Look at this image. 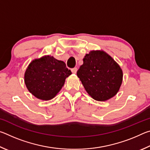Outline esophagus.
<instances>
[{
    "label": "esophagus",
    "mask_w": 150,
    "mask_h": 150,
    "mask_svg": "<svg viewBox=\"0 0 150 150\" xmlns=\"http://www.w3.org/2000/svg\"><path fill=\"white\" fill-rule=\"evenodd\" d=\"M71 71L73 73H77V67L73 68V69H71Z\"/></svg>",
    "instance_id": "1"
}]
</instances>
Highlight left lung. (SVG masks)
I'll return each mask as SVG.
<instances>
[{
  "label": "left lung",
  "instance_id": "obj_1",
  "mask_svg": "<svg viewBox=\"0 0 150 150\" xmlns=\"http://www.w3.org/2000/svg\"><path fill=\"white\" fill-rule=\"evenodd\" d=\"M83 87L91 97L105 101L115 96L122 82L119 65L103 51H91L83 58L77 72Z\"/></svg>",
  "mask_w": 150,
  "mask_h": 150
}]
</instances>
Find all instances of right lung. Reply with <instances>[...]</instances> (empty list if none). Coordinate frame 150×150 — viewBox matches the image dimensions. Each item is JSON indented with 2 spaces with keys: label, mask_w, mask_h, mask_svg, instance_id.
<instances>
[{
  "label": "right lung",
  "mask_w": 150,
  "mask_h": 150,
  "mask_svg": "<svg viewBox=\"0 0 150 150\" xmlns=\"http://www.w3.org/2000/svg\"><path fill=\"white\" fill-rule=\"evenodd\" d=\"M71 74L65 63L53 56L45 55L33 60L24 74L28 89L35 97L43 100L54 98L64 85L65 79Z\"/></svg>",
  "instance_id": "obj_1"
}]
</instances>
